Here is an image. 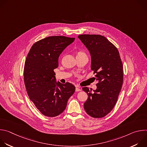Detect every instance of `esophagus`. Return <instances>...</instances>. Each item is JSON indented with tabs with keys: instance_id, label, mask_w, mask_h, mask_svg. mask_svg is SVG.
<instances>
[{
	"instance_id": "obj_1",
	"label": "esophagus",
	"mask_w": 147,
	"mask_h": 147,
	"mask_svg": "<svg viewBox=\"0 0 147 147\" xmlns=\"http://www.w3.org/2000/svg\"><path fill=\"white\" fill-rule=\"evenodd\" d=\"M81 90V88H80V87H76V91H80Z\"/></svg>"
}]
</instances>
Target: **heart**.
I'll use <instances>...</instances> for the list:
<instances>
[{"instance_id":"obj_1","label":"heart","mask_w":147,"mask_h":147,"mask_svg":"<svg viewBox=\"0 0 147 147\" xmlns=\"http://www.w3.org/2000/svg\"><path fill=\"white\" fill-rule=\"evenodd\" d=\"M87 56L86 53L84 52V51H78V52H77V56Z\"/></svg>"}]
</instances>
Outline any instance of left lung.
Returning a JSON list of instances; mask_svg holds the SVG:
<instances>
[{
  "instance_id": "left-lung-1",
  "label": "left lung",
  "mask_w": 147,
  "mask_h": 147,
  "mask_svg": "<svg viewBox=\"0 0 147 147\" xmlns=\"http://www.w3.org/2000/svg\"><path fill=\"white\" fill-rule=\"evenodd\" d=\"M78 38L90 52L91 70L98 81L94 92L88 87L82 88L88 94L84 108L92 117H103L115 107L123 85V68L119 52L102 35L82 34Z\"/></svg>"
}]
</instances>
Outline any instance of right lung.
<instances>
[{"mask_svg": "<svg viewBox=\"0 0 147 147\" xmlns=\"http://www.w3.org/2000/svg\"><path fill=\"white\" fill-rule=\"evenodd\" d=\"M74 38L51 36L40 39L31 48L24 65V80L27 94L39 111L55 117L65 111L76 88L67 82H56L54 69L59 57Z\"/></svg>", "mask_w": 147, "mask_h": 147, "instance_id": "obj_1", "label": "right lung"}]
</instances>
